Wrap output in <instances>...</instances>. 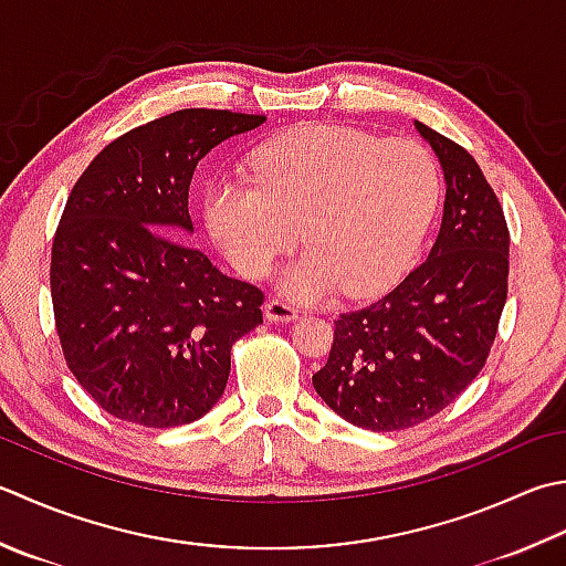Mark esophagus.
Instances as JSON below:
<instances>
[{"label": "esophagus", "instance_id": "esophagus-1", "mask_svg": "<svg viewBox=\"0 0 566 566\" xmlns=\"http://www.w3.org/2000/svg\"><path fill=\"white\" fill-rule=\"evenodd\" d=\"M264 318L274 321V324H290V321L298 318V308L292 306L290 302H284V298H270V302L264 304Z\"/></svg>", "mask_w": 566, "mask_h": 566}]
</instances>
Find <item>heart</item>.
Listing matches in <instances>:
<instances>
[{
    "mask_svg": "<svg viewBox=\"0 0 566 566\" xmlns=\"http://www.w3.org/2000/svg\"><path fill=\"white\" fill-rule=\"evenodd\" d=\"M252 180L210 188V235L232 268L258 280L302 228L308 252L284 274L302 298L336 290L363 298L392 286L422 245L441 188L424 144L340 125L268 142L252 157Z\"/></svg>",
    "mask_w": 566,
    "mask_h": 566,
    "instance_id": "1",
    "label": "heart"
}]
</instances>
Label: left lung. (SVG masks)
I'll list each match as a JSON object with an SVG mask.
<instances>
[{
	"mask_svg": "<svg viewBox=\"0 0 566 566\" xmlns=\"http://www.w3.org/2000/svg\"><path fill=\"white\" fill-rule=\"evenodd\" d=\"M447 179L429 258L358 312L334 321L314 387L346 422L397 431L449 407L483 370L507 298L511 232L481 166L461 144L415 122Z\"/></svg>",
	"mask_w": 566,
	"mask_h": 566,
	"instance_id": "obj_1",
	"label": "left lung"
}]
</instances>
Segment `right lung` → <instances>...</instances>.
<instances>
[{
	"instance_id": "1",
	"label": "right lung",
	"mask_w": 566,
	"mask_h": 566,
	"mask_svg": "<svg viewBox=\"0 0 566 566\" xmlns=\"http://www.w3.org/2000/svg\"><path fill=\"white\" fill-rule=\"evenodd\" d=\"M262 122L176 109L109 142L75 181L51 248L53 318L65 365L107 415L196 422L226 390L232 343L262 324V290L184 242L196 164Z\"/></svg>"
}]
</instances>
